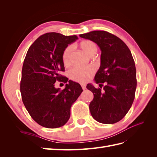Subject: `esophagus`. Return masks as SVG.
I'll return each instance as SVG.
<instances>
[{"label": "esophagus", "instance_id": "obj_1", "mask_svg": "<svg viewBox=\"0 0 157 157\" xmlns=\"http://www.w3.org/2000/svg\"><path fill=\"white\" fill-rule=\"evenodd\" d=\"M81 86H82V88L83 90H85L86 88V86L84 84H82Z\"/></svg>", "mask_w": 157, "mask_h": 157}]
</instances>
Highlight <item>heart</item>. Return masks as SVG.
Instances as JSON below:
<instances>
[{"label":"heart","mask_w":157,"mask_h":157,"mask_svg":"<svg viewBox=\"0 0 157 157\" xmlns=\"http://www.w3.org/2000/svg\"><path fill=\"white\" fill-rule=\"evenodd\" d=\"M79 46L86 54L88 56H93L96 51H97V46L96 44L89 40H86L79 42ZM71 46H67L63 52L62 55V61L64 65L67 66L69 64L70 61V54L71 52ZM95 72V69L92 66H87L84 67H76L73 68L70 70L69 72V76L72 80L79 82V83H85L88 82L91 77L93 75Z\"/></svg>","instance_id":"obj_1"}]
</instances>
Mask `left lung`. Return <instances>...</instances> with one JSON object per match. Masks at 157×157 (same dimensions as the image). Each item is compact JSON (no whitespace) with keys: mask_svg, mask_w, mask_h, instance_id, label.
Wrapping results in <instances>:
<instances>
[{"mask_svg":"<svg viewBox=\"0 0 157 157\" xmlns=\"http://www.w3.org/2000/svg\"><path fill=\"white\" fill-rule=\"evenodd\" d=\"M95 42L101 51V66L94 82L87 88L94 94L90 104V113L96 121L113 124L121 120L131 108L137 86L135 63L129 51L121 39L105 31H92L79 35Z\"/></svg>","mask_w":157,"mask_h":157,"instance_id":"1","label":"left lung"}]
</instances>
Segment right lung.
Returning <instances> with one entry per match:
<instances>
[{
	"label": "right lung",
	"instance_id": "right-lung-1",
	"mask_svg": "<svg viewBox=\"0 0 157 157\" xmlns=\"http://www.w3.org/2000/svg\"><path fill=\"white\" fill-rule=\"evenodd\" d=\"M78 39L77 36L46 33L31 45L23 61L20 84L22 101L32 119L44 128L64 125L70 117L71 105L83 91L78 83L61 75L65 71L63 52ZM57 80L69 84L61 91L54 87Z\"/></svg>",
	"mask_w": 157,
	"mask_h": 157
}]
</instances>
